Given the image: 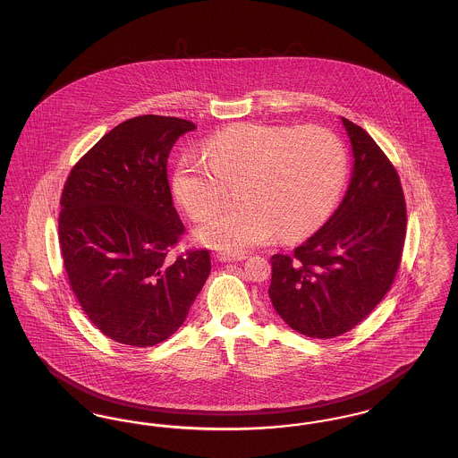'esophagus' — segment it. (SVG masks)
<instances>
[{"label": "esophagus", "mask_w": 458, "mask_h": 458, "mask_svg": "<svg viewBox=\"0 0 458 458\" xmlns=\"http://www.w3.org/2000/svg\"><path fill=\"white\" fill-rule=\"evenodd\" d=\"M247 256L245 254H230V252H216V259L221 262H239L243 261Z\"/></svg>", "instance_id": "1"}]
</instances>
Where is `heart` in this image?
I'll return each instance as SVG.
<instances>
[{"instance_id": "obj_1", "label": "heart", "mask_w": 458, "mask_h": 458, "mask_svg": "<svg viewBox=\"0 0 458 458\" xmlns=\"http://www.w3.org/2000/svg\"><path fill=\"white\" fill-rule=\"evenodd\" d=\"M347 176L340 139L321 127L240 123L215 133L204 157L185 156L174 192L194 221L211 218L239 183L240 204L197 230L202 243L243 252L278 237L318 230L336 206Z\"/></svg>"}]
</instances>
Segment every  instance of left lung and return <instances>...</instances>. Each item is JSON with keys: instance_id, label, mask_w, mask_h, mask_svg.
Returning <instances> with one entry per match:
<instances>
[{"instance_id": "8db88e82", "label": "left lung", "mask_w": 458, "mask_h": 458, "mask_svg": "<svg viewBox=\"0 0 458 458\" xmlns=\"http://www.w3.org/2000/svg\"><path fill=\"white\" fill-rule=\"evenodd\" d=\"M353 153L349 191L335 215L293 254L271 258L269 299L309 338H335L362 323L392 288L407 206L392 161L368 131L342 118Z\"/></svg>"}]
</instances>
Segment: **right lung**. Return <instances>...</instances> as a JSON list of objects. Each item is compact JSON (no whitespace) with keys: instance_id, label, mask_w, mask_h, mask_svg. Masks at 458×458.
Wrapping results in <instances>:
<instances>
[{"instance_id":"add662e5","label":"right lung","mask_w":458,"mask_h":458,"mask_svg":"<svg viewBox=\"0 0 458 458\" xmlns=\"http://www.w3.org/2000/svg\"><path fill=\"white\" fill-rule=\"evenodd\" d=\"M194 129L176 116L131 118L99 139L64 185L58 240L68 284L116 344L144 349L170 338L209 276L208 249L170 256L185 226L166 163Z\"/></svg>"}]
</instances>
